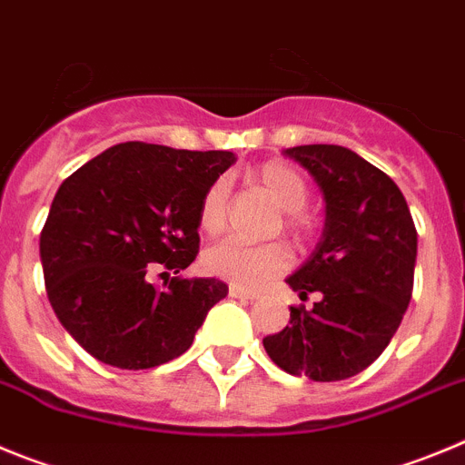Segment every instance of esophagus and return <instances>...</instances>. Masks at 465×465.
<instances>
[{
  "label": "esophagus",
  "instance_id": "obj_1",
  "mask_svg": "<svg viewBox=\"0 0 465 465\" xmlns=\"http://www.w3.org/2000/svg\"><path fill=\"white\" fill-rule=\"evenodd\" d=\"M229 294L233 296V299H245V301H257L259 299V292L254 290H242V287H229Z\"/></svg>",
  "mask_w": 465,
  "mask_h": 465
}]
</instances>
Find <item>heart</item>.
<instances>
[{"mask_svg": "<svg viewBox=\"0 0 465 465\" xmlns=\"http://www.w3.org/2000/svg\"><path fill=\"white\" fill-rule=\"evenodd\" d=\"M252 181L273 199L280 211H284V227L290 232H301L303 215L299 211L308 203V185L303 175L284 162H266L252 171ZM227 183L215 181L199 203V229L208 236L223 232L227 223ZM203 266L208 273L227 280L233 287H262L290 269L292 252L282 242L248 245L236 238H227L206 250Z\"/></svg>", "mask_w": 465, "mask_h": 465, "instance_id": "obj_1", "label": "heart"}]
</instances>
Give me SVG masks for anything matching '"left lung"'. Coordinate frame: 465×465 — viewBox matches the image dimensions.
<instances>
[{
  "instance_id": "obj_1",
  "label": "left lung",
  "mask_w": 465,
  "mask_h": 465,
  "mask_svg": "<svg viewBox=\"0 0 465 465\" xmlns=\"http://www.w3.org/2000/svg\"><path fill=\"white\" fill-rule=\"evenodd\" d=\"M299 162L324 192L326 223L315 252L287 278L312 308L292 305L290 324L263 338L290 375L336 382L361 373L394 338L415 280L417 229L387 173L342 145H296Z\"/></svg>"
}]
</instances>
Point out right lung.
<instances>
[{"label":"right lung","mask_w":465,"mask_h":465,"mask_svg":"<svg viewBox=\"0 0 465 465\" xmlns=\"http://www.w3.org/2000/svg\"><path fill=\"white\" fill-rule=\"evenodd\" d=\"M233 162L227 150L129 141L62 183L39 252L50 305L85 352L143 371L190 350L229 287L215 278H171L160 290L148 273H181L194 262L199 203Z\"/></svg>","instance_id":"1"}]
</instances>
